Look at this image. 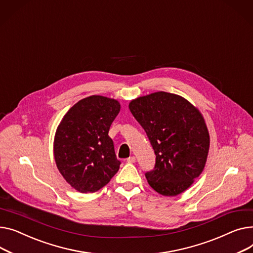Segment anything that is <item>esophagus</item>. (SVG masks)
<instances>
[{
  "label": "esophagus",
  "instance_id": "esophagus-1",
  "mask_svg": "<svg viewBox=\"0 0 253 253\" xmlns=\"http://www.w3.org/2000/svg\"><path fill=\"white\" fill-rule=\"evenodd\" d=\"M126 161H127L128 163H133V162H136V157H135V156H131V157H128V158L126 159Z\"/></svg>",
  "mask_w": 253,
  "mask_h": 253
}]
</instances>
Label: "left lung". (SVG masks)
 Segmentation results:
<instances>
[{
    "label": "left lung",
    "instance_id": "left-lung-1",
    "mask_svg": "<svg viewBox=\"0 0 253 253\" xmlns=\"http://www.w3.org/2000/svg\"><path fill=\"white\" fill-rule=\"evenodd\" d=\"M128 107L156 155L154 169L145 173L148 184L163 196L181 194L201 174L210 151L201 112L182 96L167 92L133 99Z\"/></svg>",
    "mask_w": 253,
    "mask_h": 253
}]
</instances>
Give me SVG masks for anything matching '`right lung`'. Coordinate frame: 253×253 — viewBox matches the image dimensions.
<instances>
[{
    "label": "right lung",
    "instance_id": "1",
    "mask_svg": "<svg viewBox=\"0 0 253 253\" xmlns=\"http://www.w3.org/2000/svg\"><path fill=\"white\" fill-rule=\"evenodd\" d=\"M117 100L93 95L80 100L66 112L54 138V157L64 180L81 193H94L118 171L108 131L120 113Z\"/></svg>",
    "mask_w": 253,
    "mask_h": 253
}]
</instances>
